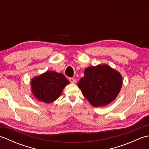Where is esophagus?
Segmentation results:
<instances>
[{"label": "esophagus", "mask_w": 149, "mask_h": 149, "mask_svg": "<svg viewBox=\"0 0 149 149\" xmlns=\"http://www.w3.org/2000/svg\"><path fill=\"white\" fill-rule=\"evenodd\" d=\"M69 81L71 83H75V82H76V79H75V78H70Z\"/></svg>", "instance_id": "obj_1"}]
</instances>
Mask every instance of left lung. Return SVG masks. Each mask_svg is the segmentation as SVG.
I'll return each instance as SVG.
<instances>
[{"instance_id": "obj_1", "label": "left lung", "mask_w": 149, "mask_h": 149, "mask_svg": "<svg viewBox=\"0 0 149 149\" xmlns=\"http://www.w3.org/2000/svg\"><path fill=\"white\" fill-rule=\"evenodd\" d=\"M77 85L94 107L105 106L116 99L122 86L120 73L106 64L90 66Z\"/></svg>"}]
</instances>
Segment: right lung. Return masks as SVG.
Here are the masks:
<instances>
[{"instance_id": "add662e5", "label": "right lung", "mask_w": 149, "mask_h": 149, "mask_svg": "<svg viewBox=\"0 0 149 149\" xmlns=\"http://www.w3.org/2000/svg\"><path fill=\"white\" fill-rule=\"evenodd\" d=\"M70 83L62 74L47 71L31 80V91L37 99L45 103H52L61 95L63 90Z\"/></svg>"}]
</instances>
